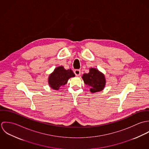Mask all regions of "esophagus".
Masks as SVG:
<instances>
[{
    "label": "esophagus",
    "instance_id": "34e87169",
    "mask_svg": "<svg viewBox=\"0 0 149 149\" xmlns=\"http://www.w3.org/2000/svg\"><path fill=\"white\" fill-rule=\"evenodd\" d=\"M74 72V74H76V76H79L81 74V72L79 69H76Z\"/></svg>",
    "mask_w": 149,
    "mask_h": 149
}]
</instances>
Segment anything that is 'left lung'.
<instances>
[{"instance_id": "left-lung-1", "label": "left lung", "mask_w": 149, "mask_h": 149, "mask_svg": "<svg viewBox=\"0 0 149 149\" xmlns=\"http://www.w3.org/2000/svg\"><path fill=\"white\" fill-rule=\"evenodd\" d=\"M82 78L85 84L90 87V91L92 93L101 91L105 86L104 76L95 68H91L89 72L84 74Z\"/></svg>"}]
</instances>
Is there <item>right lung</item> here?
Wrapping results in <instances>:
<instances>
[{
    "mask_svg": "<svg viewBox=\"0 0 149 149\" xmlns=\"http://www.w3.org/2000/svg\"><path fill=\"white\" fill-rule=\"evenodd\" d=\"M74 76L71 69L66 70L63 66H58L49 76V84L52 88L58 90L61 86L66 84L69 78Z\"/></svg>",
    "mask_w": 149,
    "mask_h": 149,
    "instance_id": "add662e5",
    "label": "right lung"
}]
</instances>
